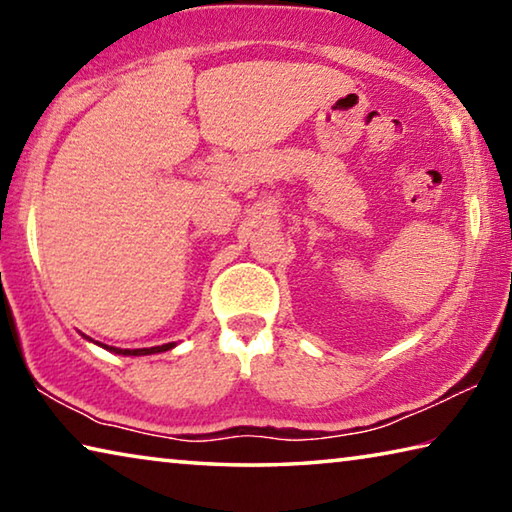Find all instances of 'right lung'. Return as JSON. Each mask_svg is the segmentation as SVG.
<instances>
[{
    "label": "right lung",
    "mask_w": 512,
    "mask_h": 512,
    "mask_svg": "<svg viewBox=\"0 0 512 512\" xmlns=\"http://www.w3.org/2000/svg\"><path fill=\"white\" fill-rule=\"evenodd\" d=\"M85 339H88V336H85ZM88 341H92V339H88ZM97 345H101V348H106L115 354H126V357H144V354H158V352H167L171 348H176V343H164V345H155V348H140V350H121V348H112V345H103V343H97Z\"/></svg>",
    "instance_id": "obj_1"
}]
</instances>
